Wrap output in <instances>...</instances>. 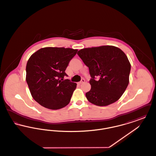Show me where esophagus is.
I'll list each match as a JSON object with an SVG mask.
<instances>
[{
  "mask_svg": "<svg viewBox=\"0 0 156 156\" xmlns=\"http://www.w3.org/2000/svg\"><path fill=\"white\" fill-rule=\"evenodd\" d=\"M85 81V79H83V78H82L81 80V81L79 82V84H81L82 83H83Z\"/></svg>",
  "mask_w": 156,
  "mask_h": 156,
  "instance_id": "esophagus-1",
  "label": "esophagus"
}]
</instances>
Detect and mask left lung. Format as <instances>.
Segmentation results:
<instances>
[{"instance_id": "left-lung-1", "label": "left lung", "mask_w": 156, "mask_h": 156, "mask_svg": "<svg viewBox=\"0 0 156 156\" xmlns=\"http://www.w3.org/2000/svg\"><path fill=\"white\" fill-rule=\"evenodd\" d=\"M77 54L89 68L91 88L85 94L88 101L99 106L117 101L129 82L131 66L126 54L112 45L83 48Z\"/></svg>"}]
</instances>
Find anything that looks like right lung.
Returning <instances> with one entry per match:
<instances>
[{
	"instance_id": "1",
	"label": "right lung",
	"mask_w": 156,
	"mask_h": 156,
	"mask_svg": "<svg viewBox=\"0 0 156 156\" xmlns=\"http://www.w3.org/2000/svg\"><path fill=\"white\" fill-rule=\"evenodd\" d=\"M78 50L45 47L31 55L26 66V82L33 99L46 108L57 110L69 103L76 83L65 71Z\"/></svg>"
}]
</instances>
